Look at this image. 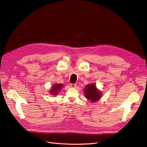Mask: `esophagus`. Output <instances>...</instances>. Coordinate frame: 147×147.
<instances>
[{
	"mask_svg": "<svg viewBox=\"0 0 147 147\" xmlns=\"http://www.w3.org/2000/svg\"><path fill=\"white\" fill-rule=\"evenodd\" d=\"M70 86L71 87H72V88H75V87H76V84L71 83V84H70Z\"/></svg>",
	"mask_w": 147,
	"mask_h": 147,
	"instance_id": "obj_1",
	"label": "esophagus"
}]
</instances>
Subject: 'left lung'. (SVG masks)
<instances>
[{
    "instance_id": "8db88e82",
    "label": "left lung",
    "mask_w": 147,
    "mask_h": 147,
    "mask_svg": "<svg viewBox=\"0 0 147 147\" xmlns=\"http://www.w3.org/2000/svg\"><path fill=\"white\" fill-rule=\"evenodd\" d=\"M84 93L86 98L91 102L98 100L101 97V93L97 90L94 84H88L84 89Z\"/></svg>"
}]
</instances>
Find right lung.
<instances>
[{"label":"right lung","instance_id":"add662e5","mask_svg":"<svg viewBox=\"0 0 147 147\" xmlns=\"http://www.w3.org/2000/svg\"><path fill=\"white\" fill-rule=\"evenodd\" d=\"M62 87H63V84H55V85L53 86V88L51 89V91H50V93L53 95L57 94L58 91L61 90Z\"/></svg>","mask_w":147,"mask_h":147}]
</instances>
